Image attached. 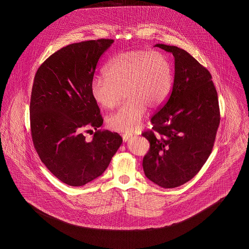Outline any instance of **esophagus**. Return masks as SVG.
I'll use <instances>...</instances> for the list:
<instances>
[{
	"label": "esophagus",
	"mask_w": 249,
	"mask_h": 249,
	"mask_svg": "<svg viewBox=\"0 0 249 249\" xmlns=\"http://www.w3.org/2000/svg\"><path fill=\"white\" fill-rule=\"evenodd\" d=\"M131 136H132L131 133H123V134H122V139H123L124 142H127Z\"/></svg>",
	"instance_id": "obj_1"
}]
</instances>
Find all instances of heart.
<instances>
[{"mask_svg": "<svg viewBox=\"0 0 249 249\" xmlns=\"http://www.w3.org/2000/svg\"><path fill=\"white\" fill-rule=\"evenodd\" d=\"M172 82V65L165 54L130 50L108 60L105 76L91 79L90 93L99 107L110 110L123 92L126 103L107 118V124L111 130L131 131L141 124L147 107L157 109L165 102Z\"/></svg>", "mask_w": 249, "mask_h": 249, "instance_id": "1", "label": "heart"}]
</instances>
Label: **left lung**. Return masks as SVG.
I'll list each match as a JSON object with an SVG mask.
<instances>
[{
  "label": "left lung",
  "mask_w": 249,
  "mask_h": 249,
  "mask_svg": "<svg viewBox=\"0 0 249 249\" xmlns=\"http://www.w3.org/2000/svg\"><path fill=\"white\" fill-rule=\"evenodd\" d=\"M175 57V80L164 105L142 131L149 150L142 159L145 177L165 189L194 178L213 149L220 111L212 75L186 50L162 44Z\"/></svg>",
  "instance_id": "left-lung-1"
}]
</instances>
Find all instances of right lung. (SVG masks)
I'll return each instance as SVG.
<instances>
[{
    "label": "right lung",
    "instance_id": "right-lung-1",
    "mask_svg": "<svg viewBox=\"0 0 249 249\" xmlns=\"http://www.w3.org/2000/svg\"><path fill=\"white\" fill-rule=\"evenodd\" d=\"M113 39L74 43L49 56L35 75L30 103L31 134L42 162L61 182L80 187L100 177L118 151V132L104 122L90 93L103 53ZM95 130L91 140L83 132Z\"/></svg>",
    "mask_w": 249,
    "mask_h": 249
}]
</instances>
